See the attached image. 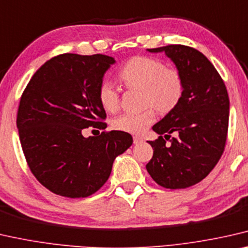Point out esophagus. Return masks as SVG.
Listing matches in <instances>:
<instances>
[{"label":"esophagus","mask_w":248,"mask_h":248,"mask_svg":"<svg viewBox=\"0 0 248 248\" xmlns=\"http://www.w3.org/2000/svg\"><path fill=\"white\" fill-rule=\"evenodd\" d=\"M143 141V138L142 137H139V136H134V143H139Z\"/></svg>","instance_id":"esophagus-1"}]
</instances>
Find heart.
<instances>
[{"mask_svg":"<svg viewBox=\"0 0 248 248\" xmlns=\"http://www.w3.org/2000/svg\"><path fill=\"white\" fill-rule=\"evenodd\" d=\"M118 79L125 88L141 91L142 103L148 108L139 113H124L112 121L116 130L140 135L156 120V111L167 113L178 105L184 92L180 72L166 66L159 59L138 55L131 58L118 71ZM98 99L108 112L117 111L120 106L119 92L111 83L102 82Z\"/></svg>","mask_w":248,"mask_h":248,"instance_id":"1","label":"heart"}]
</instances>
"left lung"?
Returning a JSON list of instances; mask_svg holds the SVG:
<instances>
[{"mask_svg": "<svg viewBox=\"0 0 248 248\" xmlns=\"http://www.w3.org/2000/svg\"><path fill=\"white\" fill-rule=\"evenodd\" d=\"M147 50L165 52L184 81L178 105L153 127L160 136L149 141L154 155L147 171L165 188L190 187L213 170L224 153L230 118L227 89L212 62L194 47L171 44Z\"/></svg>", "mask_w": 248, "mask_h": 248, "instance_id": "1", "label": "left lung"}]
</instances>
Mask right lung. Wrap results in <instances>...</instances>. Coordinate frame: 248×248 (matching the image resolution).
<instances>
[{
	"label": "right lung",
	"instance_id": "add662e5",
	"mask_svg": "<svg viewBox=\"0 0 248 248\" xmlns=\"http://www.w3.org/2000/svg\"><path fill=\"white\" fill-rule=\"evenodd\" d=\"M114 62L103 54L57 55L33 75L22 94L16 118L22 150L35 178L54 194H94L108 180L116 157L132 145L124 131L82 136L84 128L107 127L98 90Z\"/></svg>",
	"mask_w": 248,
	"mask_h": 248
}]
</instances>
